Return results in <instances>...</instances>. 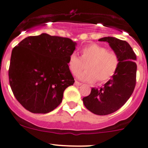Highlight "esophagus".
Wrapping results in <instances>:
<instances>
[{"mask_svg": "<svg viewBox=\"0 0 148 148\" xmlns=\"http://www.w3.org/2000/svg\"><path fill=\"white\" fill-rule=\"evenodd\" d=\"M75 85L79 86V85H81V83H80V82H78V81H75Z\"/></svg>", "mask_w": 148, "mask_h": 148, "instance_id": "1", "label": "esophagus"}]
</instances>
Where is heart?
Listing matches in <instances>:
<instances>
[{
	"label": "heart",
	"instance_id": "1",
	"mask_svg": "<svg viewBox=\"0 0 148 148\" xmlns=\"http://www.w3.org/2000/svg\"><path fill=\"white\" fill-rule=\"evenodd\" d=\"M120 59L118 53L108 51L105 47L97 44H90L82 48L80 57L72 53L68 58V66L71 73L77 75L85 68L87 70L80 74L82 80L102 84L113 77L119 66Z\"/></svg>",
	"mask_w": 148,
	"mask_h": 148
}]
</instances>
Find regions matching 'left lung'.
<instances>
[{
    "instance_id": "obj_1",
    "label": "left lung",
    "mask_w": 148,
    "mask_h": 148,
    "mask_svg": "<svg viewBox=\"0 0 148 148\" xmlns=\"http://www.w3.org/2000/svg\"><path fill=\"white\" fill-rule=\"evenodd\" d=\"M100 41L108 42L120 59L113 77L102 88H92L90 94L83 98L85 108L92 113L106 115L119 110L130 98L136 85V55L125 40L105 37Z\"/></svg>"
}]
</instances>
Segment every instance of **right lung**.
Listing matches in <instances>:
<instances>
[{
	"label": "right lung",
	"instance_id": "1",
	"mask_svg": "<svg viewBox=\"0 0 148 148\" xmlns=\"http://www.w3.org/2000/svg\"><path fill=\"white\" fill-rule=\"evenodd\" d=\"M71 39L47 33L29 36L12 51L9 83L17 100L33 113H48L62 102L75 80L68 66L75 49Z\"/></svg>",
	"mask_w": 148,
	"mask_h": 148
}]
</instances>
